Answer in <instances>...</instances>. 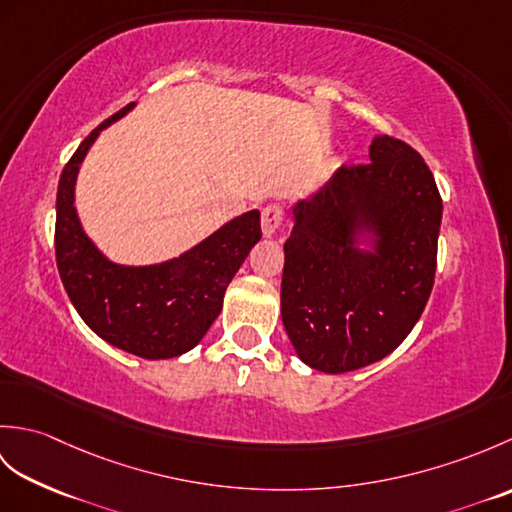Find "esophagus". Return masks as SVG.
Here are the masks:
<instances>
[{"label":"esophagus","instance_id":"obj_1","mask_svg":"<svg viewBox=\"0 0 512 512\" xmlns=\"http://www.w3.org/2000/svg\"><path fill=\"white\" fill-rule=\"evenodd\" d=\"M284 217H286V213L279 204L266 206V209L262 211V233H264V237H275L277 231L281 228V224H284Z\"/></svg>","mask_w":512,"mask_h":512}]
</instances>
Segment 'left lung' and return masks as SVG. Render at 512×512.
Masks as SVG:
<instances>
[{
  "mask_svg": "<svg viewBox=\"0 0 512 512\" xmlns=\"http://www.w3.org/2000/svg\"><path fill=\"white\" fill-rule=\"evenodd\" d=\"M292 217L281 321L297 356L343 374L394 352L436 277L442 198L427 162L376 136L367 165L336 169Z\"/></svg>",
  "mask_w": 512,
  "mask_h": 512,
  "instance_id": "left-lung-1",
  "label": "left lung"
}]
</instances>
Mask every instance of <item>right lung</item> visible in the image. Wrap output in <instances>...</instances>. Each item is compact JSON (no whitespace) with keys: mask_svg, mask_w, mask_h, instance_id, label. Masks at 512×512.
<instances>
[{"mask_svg":"<svg viewBox=\"0 0 512 512\" xmlns=\"http://www.w3.org/2000/svg\"><path fill=\"white\" fill-rule=\"evenodd\" d=\"M136 103L92 129L63 167L57 189L54 248L72 306L88 328L118 350L149 361L193 350L222 312L224 292L259 239V211L217 228L180 257L151 266H123L107 259L85 235L74 206V184L92 143Z\"/></svg>","mask_w":512,"mask_h":512,"instance_id":"right-lung-1","label":"right lung"}]
</instances>
